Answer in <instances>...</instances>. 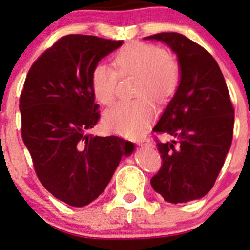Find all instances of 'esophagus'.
I'll list each match as a JSON object with an SVG mask.
<instances>
[{"label": "esophagus", "instance_id": "esophagus-1", "mask_svg": "<svg viewBox=\"0 0 250 250\" xmlns=\"http://www.w3.org/2000/svg\"><path fill=\"white\" fill-rule=\"evenodd\" d=\"M137 144H138L139 146H145V147L152 146V143H151L150 139H140L137 142Z\"/></svg>", "mask_w": 250, "mask_h": 250}]
</instances>
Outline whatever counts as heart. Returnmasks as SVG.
Here are the masks:
<instances>
[{
    "mask_svg": "<svg viewBox=\"0 0 250 250\" xmlns=\"http://www.w3.org/2000/svg\"><path fill=\"white\" fill-rule=\"evenodd\" d=\"M114 64L123 77L138 74L137 94L143 97L116 104L106 111L104 124L112 132L127 137L139 136L155 117V105L148 95L157 100L172 97L178 87L181 67L169 53L144 42H132L123 47L114 57ZM118 73L105 63L97 64L92 71V91L103 105H111L116 99Z\"/></svg>",
    "mask_w": 250,
    "mask_h": 250,
    "instance_id": "b5f03b06",
    "label": "heart"
}]
</instances>
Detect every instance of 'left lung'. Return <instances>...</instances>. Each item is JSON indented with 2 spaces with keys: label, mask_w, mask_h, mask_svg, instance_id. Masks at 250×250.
Here are the masks:
<instances>
[{
  "label": "left lung",
  "mask_w": 250,
  "mask_h": 250,
  "mask_svg": "<svg viewBox=\"0 0 250 250\" xmlns=\"http://www.w3.org/2000/svg\"><path fill=\"white\" fill-rule=\"evenodd\" d=\"M144 39L167 44L181 67L177 91L153 127L175 139L157 142L163 165L151 186L170 203L198 200L214 187L231 145L234 108L226 80L211 54L187 36Z\"/></svg>",
  "instance_id": "1"
}]
</instances>
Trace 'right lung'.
<instances>
[{"label":"right lung","mask_w":250,"mask_h":250,"mask_svg":"<svg viewBox=\"0 0 250 250\" xmlns=\"http://www.w3.org/2000/svg\"><path fill=\"white\" fill-rule=\"evenodd\" d=\"M124 41L92 35L61 38L33 63L20 97L22 139L42 186L71 207L102 195L134 145L87 134L100 118L91 74Z\"/></svg>","instance_id":"add662e5"}]
</instances>
